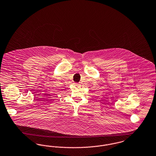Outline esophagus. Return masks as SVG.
Masks as SVG:
<instances>
[{"label":"esophagus","instance_id":"esophagus-1","mask_svg":"<svg viewBox=\"0 0 156 156\" xmlns=\"http://www.w3.org/2000/svg\"><path fill=\"white\" fill-rule=\"evenodd\" d=\"M74 84H75L76 86H78V85H80V83H75Z\"/></svg>","mask_w":156,"mask_h":156}]
</instances>
